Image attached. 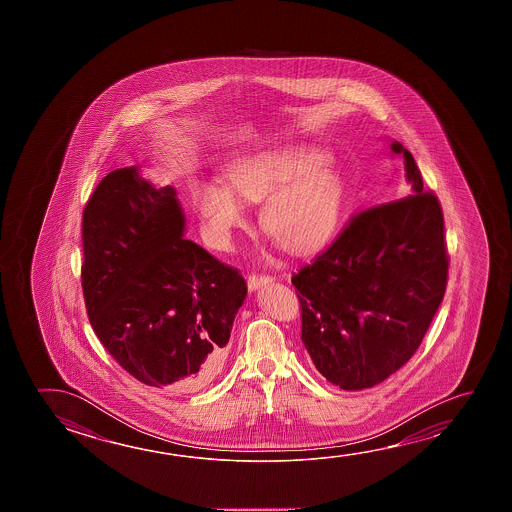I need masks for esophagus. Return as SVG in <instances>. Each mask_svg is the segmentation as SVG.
Instances as JSON below:
<instances>
[{"mask_svg": "<svg viewBox=\"0 0 512 512\" xmlns=\"http://www.w3.org/2000/svg\"><path fill=\"white\" fill-rule=\"evenodd\" d=\"M268 282H273V277H269V275H250L248 277V289L255 291V289H259L260 285L268 284Z\"/></svg>", "mask_w": 512, "mask_h": 512, "instance_id": "esophagus-1", "label": "esophagus"}]
</instances>
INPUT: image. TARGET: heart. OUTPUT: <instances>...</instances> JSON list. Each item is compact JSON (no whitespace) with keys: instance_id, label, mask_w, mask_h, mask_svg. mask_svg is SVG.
<instances>
[{"instance_id":"heart-1","label":"heart","mask_w":512,"mask_h":512,"mask_svg":"<svg viewBox=\"0 0 512 512\" xmlns=\"http://www.w3.org/2000/svg\"><path fill=\"white\" fill-rule=\"evenodd\" d=\"M225 184L194 182L189 198L212 246L225 248L243 227L246 203H264V232L284 250L307 253L327 243L343 203V184L323 155L310 148H282L234 160Z\"/></svg>"}]
</instances>
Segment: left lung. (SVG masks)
I'll use <instances>...</instances> for the list:
<instances>
[{"label":"left lung","mask_w":512,"mask_h":512,"mask_svg":"<svg viewBox=\"0 0 512 512\" xmlns=\"http://www.w3.org/2000/svg\"><path fill=\"white\" fill-rule=\"evenodd\" d=\"M409 193L364 210L291 282L300 291L302 341L328 382L377 386L418 350L443 302L448 255L443 210L423 191L411 151L398 141Z\"/></svg>","instance_id":"8db88e82"}]
</instances>
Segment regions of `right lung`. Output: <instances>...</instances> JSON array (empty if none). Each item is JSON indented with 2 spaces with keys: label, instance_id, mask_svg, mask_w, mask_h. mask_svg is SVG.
Listing matches in <instances>:
<instances>
[{
  "label": "right lung",
  "instance_id": "1",
  "mask_svg": "<svg viewBox=\"0 0 512 512\" xmlns=\"http://www.w3.org/2000/svg\"><path fill=\"white\" fill-rule=\"evenodd\" d=\"M175 187H155L137 166L110 171L82 221L85 307L96 336L146 386L194 391L225 366L239 271L185 239Z\"/></svg>",
  "mask_w": 512,
  "mask_h": 512
}]
</instances>
